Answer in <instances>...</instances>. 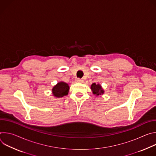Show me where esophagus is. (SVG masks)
Wrapping results in <instances>:
<instances>
[{"mask_svg":"<svg viewBox=\"0 0 156 156\" xmlns=\"http://www.w3.org/2000/svg\"><path fill=\"white\" fill-rule=\"evenodd\" d=\"M76 81L78 82V83H83V80L82 79H80V78H76Z\"/></svg>","mask_w":156,"mask_h":156,"instance_id":"esophagus-1","label":"esophagus"}]
</instances>
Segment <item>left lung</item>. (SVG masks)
I'll list each match as a JSON object with an SVG mask.
<instances>
[{
  "mask_svg": "<svg viewBox=\"0 0 156 156\" xmlns=\"http://www.w3.org/2000/svg\"><path fill=\"white\" fill-rule=\"evenodd\" d=\"M91 88L93 92V94H96V96H99L104 93V91L102 90V87L99 84H96V83H93L91 86Z\"/></svg>",
  "mask_w": 156,
  "mask_h": 156,
  "instance_id": "obj_1",
  "label": "left lung"
}]
</instances>
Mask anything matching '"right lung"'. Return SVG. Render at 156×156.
Masks as SVG:
<instances>
[{"mask_svg": "<svg viewBox=\"0 0 156 156\" xmlns=\"http://www.w3.org/2000/svg\"><path fill=\"white\" fill-rule=\"evenodd\" d=\"M69 86L64 82L58 83L52 89L53 95L56 98H62L68 94Z\"/></svg>", "mask_w": 156, "mask_h": 156, "instance_id": "right-lung-1", "label": "right lung"}]
</instances>
